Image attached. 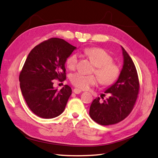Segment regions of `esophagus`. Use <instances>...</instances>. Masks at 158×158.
Wrapping results in <instances>:
<instances>
[{"label": "esophagus", "mask_w": 158, "mask_h": 158, "mask_svg": "<svg viewBox=\"0 0 158 158\" xmlns=\"http://www.w3.org/2000/svg\"><path fill=\"white\" fill-rule=\"evenodd\" d=\"M73 92L76 94H78L82 92V90L80 89H78V88H74V90H73Z\"/></svg>", "instance_id": "1"}]
</instances>
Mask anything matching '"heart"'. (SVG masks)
<instances>
[{
	"instance_id": "b5f03b06",
	"label": "heart",
	"mask_w": 158,
	"mask_h": 158,
	"mask_svg": "<svg viewBox=\"0 0 158 158\" xmlns=\"http://www.w3.org/2000/svg\"><path fill=\"white\" fill-rule=\"evenodd\" d=\"M85 54L96 66L94 73L97 75H85L80 73H76L70 76V82L75 87L88 89L91 86L96 85L98 79L100 83L105 85L113 84L120 75L118 66L113 62L112 56L102 49L97 47L87 48ZM78 55L73 53L70 55L66 61V65L70 70H74L78 66Z\"/></svg>"
}]
</instances>
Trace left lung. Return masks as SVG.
Masks as SVG:
<instances>
[{
	"label": "left lung",
	"instance_id": "1",
	"mask_svg": "<svg viewBox=\"0 0 158 158\" xmlns=\"http://www.w3.org/2000/svg\"><path fill=\"white\" fill-rule=\"evenodd\" d=\"M122 51L124 64L121 74L117 82L105 92L109 98L103 102L99 97L95 98L89 107L90 117L101 125H114L127 117L139 94L140 83L136 66L123 47Z\"/></svg>",
	"mask_w": 158,
	"mask_h": 158
}]
</instances>
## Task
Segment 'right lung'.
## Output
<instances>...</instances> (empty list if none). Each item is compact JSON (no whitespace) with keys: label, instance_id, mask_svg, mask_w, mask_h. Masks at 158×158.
Listing matches in <instances>:
<instances>
[{"label":"right lung","instance_id":"1","mask_svg":"<svg viewBox=\"0 0 158 158\" xmlns=\"http://www.w3.org/2000/svg\"><path fill=\"white\" fill-rule=\"evenodd\" d=\"M76 47L63 39L51 38L36 45L28 55L19 76L20 89L28 107L35 115L52 118L64 111L72 89L60 90L54 80H66V59Z\"/></svg>","mask_w":158,"mask_h":158}]
</instances>
